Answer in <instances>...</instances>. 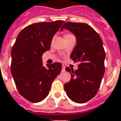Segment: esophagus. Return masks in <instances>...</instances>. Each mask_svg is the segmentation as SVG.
Wrapping results in <instances>:
<instances>
[{
    "label": "esophagus",
    "instance_id": "esophagus-1",
    "mask_svg": "<svg viewBox=\"0 0 121 121\" xmlns=\"http://www.w3.org/2000/svg\"><path fill=\"white\" fill-rule=\"evenodd\" d=\"M65 67L64 65H63L62 66V71H65Z\"/></svg>",
    "mask_w": 121,
    "mask_h": 121
}]
</instances>
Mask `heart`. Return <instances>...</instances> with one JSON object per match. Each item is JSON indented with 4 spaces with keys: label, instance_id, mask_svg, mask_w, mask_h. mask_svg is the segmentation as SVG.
Here are the masks:
<instances>
[{
    "label": "heart",
    "instance_id": "b5f03b06",
    "mask_svg": "<svg viewBox=\"0 0 121 121\" xmlns=\"http://www.w3.org/2000/svg\"><path fill=\"white\" fill-rule=\"evenodd\" d=\"M69 35H72L69 34V33H67V34H65V35H64V37H67V36H69Z\"/></svg>",
    "mask_w": 121,
    "mask_h": 121
}]
</instances>
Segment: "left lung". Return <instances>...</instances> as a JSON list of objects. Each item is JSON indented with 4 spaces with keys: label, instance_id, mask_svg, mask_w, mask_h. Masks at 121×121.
<instances>
[{
    "label": "left lung",
    "instance_id": "8db88e82",
    "mask_svg": "<svg viewBox=\"0 0 121 121\" xmlns=\"http://www.w3.org/2000/svg\"><path fill=\"white\" fill-rule=\"evenodd\" d=\"M66 29L77 38V44L70 58L79 62L75 71L71 73L70 81L64 84V90L72 101L83 104L96 96L105 73L104 48L101 37L90 25L84 23L65 22L61 31Z\"/></svg>",
    "mask_w": 121,
    "mask_h": 121
}]
</instances>
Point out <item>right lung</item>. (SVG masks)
Here are the masks:
<instances>
[{"label": "right lung", "instance_id": "right-lung-1", "mask_svg": "<svg viewBox=\"0 0 121 121\" xmlns=\"http://www.w3.org/2000/svg\"><path fill=\"white\" fill-rule=\"evenodd\" d=\"M63 21L33 23L23 29L12 46L11 73L19 93L33 103L48 95L53 81L61 71L60 62L44 67L42 56Z\"/></svg>", "mask_w": 121, "mask_h": 121}]
</instances>
